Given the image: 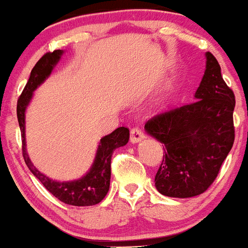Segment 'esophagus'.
<instances>
[{
	"mask_svg": "<svg viewBox=\"0 0 248 248\" xmlns=\"http://www.w3.org/2000/svg\"><path fill=\"white\" fill-rule=\"evenodd\" d=\"M144 139H146V135H144L140 128H133V129L130 130V142H132L133 144L139 143V142L144 140Z\"/></svg>",
	"mask_w": 248,
	"mask_h": 248,
	"instance_id": "1",
	"label": "esophagus"
}]
</instances>
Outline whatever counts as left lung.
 Returning a JSON list of instances; mask_svg holds the SVG:
<instances>
[{"instance_id": "8db88e82", "label": "left lung", "mask_w": 248, "mask_h": 248, "mask_svg": "<svg viewBox=\"0 0 248 248\" xmlns=\"http://www.w3.org/2000/svg\"><path fill=\"white\" fill-rule=\"evenodd\" d=\"M205 58L195 101L155 116L144 126L148 135L164 146L155 186L168 197L190 198L206 191L234 142V94L215 56L206 52Z\"/></svg>"}]
</instances>
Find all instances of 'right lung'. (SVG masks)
Listing matches in <instances>:
<instances>
[{
  "mask_svg": "<svg viewBox=\"0 0 248 248\" xmlns=\"http://www.w3.org/2000/svg\"><path fill=\"white\" fill-rule=\"evenodd\" d=\"M64 50H56L44 55L37 62L30 73V78L25 85L23 92L17 101V119L22 134V150L28 168L33 176L46 187L50 193L65 204L75 206H91L100 203L109 190L110 160L116 148L126 146L129 140V129L124 127L116 128L114 132L101 138L96 148L95 157L90 170L80 178L73 181H56L39 171L31 162L27 152L25 140V112L32 100L33 92L37 87L49 78L51 72L61 61Z\"/></svg>",
  "mask_w": 248,
  "mask_h": 248,
  "instance_id": "1",
  "label": "right lung"
}]
</instances>
